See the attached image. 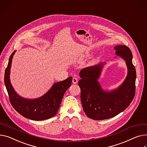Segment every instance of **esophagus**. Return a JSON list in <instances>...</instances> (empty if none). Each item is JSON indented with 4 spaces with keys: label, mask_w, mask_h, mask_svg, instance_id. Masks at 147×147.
I'll return each instance as SVG.
<instances>
[{
    "label": "esophagus",
    "mask_w": 147,
    "mask_h": 147,
    "mask_svg": "<svg viewBox=\"0 0 147 147\" xmlns=\"http://www.w3.org/2000/svg\"><path fill=\"white\" fill-rule=\"evenodd\" d=\"M72 82H73V84H76V83H77V82H78V80H77V78L73 77V80H72Z\"/></svg>",
    "instance_id": "esophagus-1"
}]
</instances>
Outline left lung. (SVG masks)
<instances>
[{
  "label": "left lung",
  "instance_id": "left-lung-1",
  "mask_svg": "<svg viewBox=\"0 0 147 147\" xmlns=\"http://www.w3.org/2000/svg\"><path fill=\"white\" fill-rule=\"evenodd\" d=\"M116 55L122 57L128 67V75L118 89L109 92L103 91L97 79L103 64L87 67L80 71L81 102L86 115L94 120L109 119L126 109L134 99L135 93L136 70L133 65L132 54L125 45L114 47Z\"/></svg>",
  "mask_w": 147,
  "mask_h": 147
}]
</instances>
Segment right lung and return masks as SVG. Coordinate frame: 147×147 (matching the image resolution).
I'll list each match as a JSON object with an SVG mask.
<instances>
[{
	"mask_svg": "<svg viewBox=\"0 0 147 147\" xmlns=\"http://www.w3.org/2000/svg\"><path fill=\"white\" fill-rule=\"evenodd\" d=\"M14 51L10 56L5 73V84L13 108L26 118L34 121L48 119L54 116L59 109L65 91L71 84L72 77L54 84L44 96L36 99H26L19 96L10 82L9 74Z\"/></svg>",
	"mask_w": 147,
	"mask_h": 147,
	"instance_id": "add662e5",
	"label": "right lung"
}]
</instances>
